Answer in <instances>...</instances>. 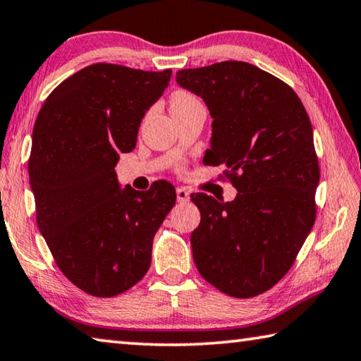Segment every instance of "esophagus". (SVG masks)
I'll list each match as a JSON object with an SVG mask.
<instances>
[{"label":"esophagus","mask_w":361,"mask_h":361,"mask_svg":"<svg viewBox=\"0 0 361 361\" xmlns=\"http://www.w3.org/2000/svg\"><path fill=\"white\" fill-rule=\"evenodd\" d=\"M176 200H178V203H186V202H189V192H188V189H185V188H178V189H176Z\"/></svg>","instance_id":"34e87169"}]
</instances>
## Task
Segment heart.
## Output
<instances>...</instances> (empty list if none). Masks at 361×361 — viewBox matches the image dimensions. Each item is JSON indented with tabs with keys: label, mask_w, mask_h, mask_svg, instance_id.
I'll list each match as a JSON object with an SVG mask.
<instances>
[{
	"label": "heart",
	"mask_w": 361,
	"mask_h": 361,
	"mask_svg": "<svg viewBox=\"0 0 361 361\" xmlns=\"http://www.w3.org/2000/svg\"><path fill=\"white\" fill-rule=\"evenodd\" d=\"M195 104H199L197 97L188 93V91H176L172 96V99H170V109H172V112H176V110H185L188 107L195 106Z\"/></svg>",
	"instance_id": "heart-1"
}]
</instances>
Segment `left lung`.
Instances as JSON below:
<instances>
[{
	"label": "left lung",
	"mask_w": 361,
	"mask_h": 361,
	"mask_svg": "<svg viewBox=\"0 0 361 361\" xmlns=\"http://www.w3.org/2000/svg\"><path fill=\"white\" fill-rule=\"evenodd\" d=\"M200 96L212 123L207 166L226 164L232 202L192 194L191 233L199 273L235 298L267 292L289 271L316 221L319 162L312 126L289 85L245 61L176 72Z\"/></svg>",
	"instance_id": "1"
}]
</instances>
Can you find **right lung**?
Returning a JSON list of instances; mask_svg holds the SVG:
<instances>
[{
  "instance_id": "obj_1",
  "label": "right lung",
  "mask_w": 361,
  "mask_h": 361,
  "mask_svg": "<svg viewBox=\"0 0 361 361\" xmlns=\"http://www.w3.org/2000/svg\"><path fill=\"white\" fill-rule=\"evenodd\" d=\"M170 77L91 64L51 91L35 123L28 172L37 227L64 276L93 297H115L145 276L154 233L175 205L170 183L121 189L115 172Z\"/></svg>"
}]
</instances>
